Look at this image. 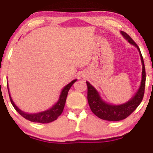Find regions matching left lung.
Listing matches in <instances>:
<instances>
[{"label": "left lung", "instance_id": "1", "mask_svg": "<svg viewBox=\"0 0 153 153\" xmlns=\"http://www.w3.org/2000/svg\"><path fill=\"white\" fill-rule=\"evenodd\" d=\"M121 34L123 36L128 42L137 48L140 52L141 58L143 71H142V80L140 88L134 96L129 101L120 105H111L107 104L100 98L99 93L89 82H86L88 86V101L92 112L99 118L109 121H119L129 117L137 107L142 102L144 96L146 84V70L143 59L142 56L141 52L137 46V44L133 40L131 37L123 31H121Z\"/></svg>", "mask_w": 153, "mask_h": 153}]
</instances>
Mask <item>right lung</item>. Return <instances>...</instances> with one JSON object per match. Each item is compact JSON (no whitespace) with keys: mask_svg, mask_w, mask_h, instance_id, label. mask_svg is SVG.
<instances>
[{"mask_svg":"<svg viewBox=\"0 0 153 153\" xmlns=\"http://www.w3.org/2000/svg\"><path fill=\"white\" fill-rule=\"evenodd\" d=\"M76 81L77 79L73 80L72 82H71L69 84H68L66 86H65L64 88L62 91L61 94H60L59 96V100L57 101V103L51 107L50 109L47 110V111H42V112L37 113V114H27V113L22 111L21 110L19 109L18 107L15 105L13 100H12L11 97L10 95L9 91H8V93H9L10 96V102H11L12 105L14 107V109L16 110L23 117L25 118V119L31 121V122H34V123H50V122H53V121L56 120L62 114L63 109H64L65 104V100H66V97L67 95H68V91H69V89L71 88V87L72 86V85H73Z\"/></svg>","mask_w":153,"mask_h":153,"instance_id":"right-lung-1","label":"right lung"}]
</instances>
